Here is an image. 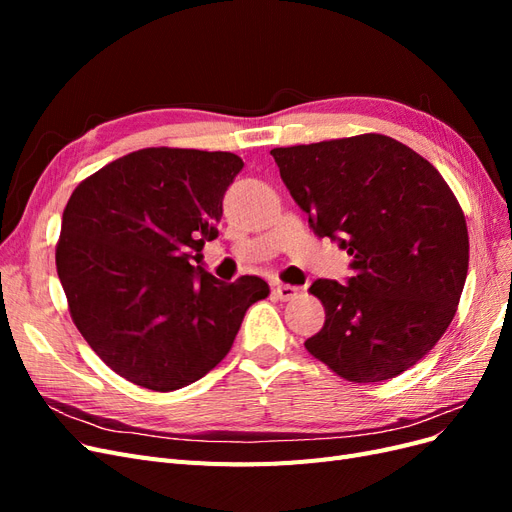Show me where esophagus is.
<instances>
[{
	"mask_svg": "<svg viewBox=\"0 0 512 512\" xmlns=\"http://www.w3.org/2000/svg\"><path fill=\"white\" fill-rule=\"evenodd\" d=\"M275 294H277V299H280V301H290V299L297 297L299 288L297 286H290V284H277L275 286Z\"/></svg>",
	"mask_w": 512,
	"mask_h": 512,
	"instance_id": "esophagus-1",
	"label": "esophagus"
}]
</instances>
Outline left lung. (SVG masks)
I'll return each mask as SVG.
<instances>
[{"instance_id": "1", "label": "left lung", "mask_w": 512, "mask_h": 512, "mask_svg": "<svg viewBox=\"0 0 512 512\" xmlns=\"http://www.w3.org/2000/svg\"><path fill=\"white\" fill-rule=\"evenodd\" d=\"M318 237L352 256L348 284L316 280L324 327L305 342L339 378L382 382L451 324L468 275L466 215L423 156L384 134L271 149Z\"/></svg>"}]
</instances>
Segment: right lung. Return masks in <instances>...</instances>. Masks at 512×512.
<instances>
[{
  "label": "right lung",
  "instance_id": "1",
  "mask_svg": "<svg viewBox=\"0 0 512 512\" xmlns=\"http://www.w3.org/2000/svg\"><path fill=\"white\" fill-rule=\"evenodd\" d=\"M243 160L228 151L149 147L76 185L55 250L59 282L85 342L115 374L168 393L203 378L269 284L207 273L222 200Z\"/></svg>",
  "mask_w": 512,
  "mask_h": 512
}]
</instances>
